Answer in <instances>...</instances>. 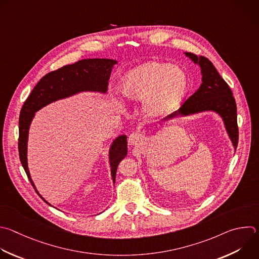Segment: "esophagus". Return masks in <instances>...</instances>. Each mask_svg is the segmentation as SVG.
<instances>
[{
  "mask_svg": "<svg viewBox=\"0 0 259 259\" xmlns=\"http://www.w3.org/2000/svg\"><path fill=\"white\" fill-rule=\"evenodd\" d=\"M142 140V135L138 132H133L129 136V143L132 145H137L141 142Z\"/></svg>",
  "mask_w": 259,
  "mask_h": 259,
  "instance_id": "1",
  "label": "esophagus"
}]
</instances>
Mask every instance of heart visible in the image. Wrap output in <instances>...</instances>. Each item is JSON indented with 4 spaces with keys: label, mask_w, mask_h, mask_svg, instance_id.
<instances>
[{
    "label": "heart",
    "mask_w": 259,
    "mask_h": 259,
    "mask_svg": "<svg viewBox=\"0 0 259 259\" xmlns=\"http://www.w3.org/2000/svg\"><path fill=\"white\" fill-rule=\"evenodd\" d=\"M188 85V77L181 68L152 61L128 72L120 91L130 101H143L145 113L157 116L176 107Z\"/></svg>",
    "instance_id": "1"
}]
</instances>
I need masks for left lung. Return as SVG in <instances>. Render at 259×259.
<instances>
[{
    "label": "left lung",
    "instance_id": "1",
    "mask_svg": "<svg viewBox=\"0 0 259 259\" xmlns=\"http://www.w3.org/2000/svg\"><path fill=\"white\" fill-rule=\"evenodd\" d=\"M185 55L200 66L202 83L200 88L185 101L179 111L168 115L165 119L204 111L217 112L223 118L227 132L236 149L239 139L237 106L230 86L207 58L197 57L192 53H185Z\"/></svg>",
    "mask_w": 259,
    "mask_h": 259
}]
</instances>
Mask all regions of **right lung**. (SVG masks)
<instances>
[{
  "label": "right lung",
  "instance_id": "obj_1",
  "mask_svg": "<svg viewBox=\"0 0 259 259\" xmlns=\"http://www.w3.org/2000/svg\"><path fill=\"white\" fill-rule=\"evenodd\" d=\"M115 64H117V61L111 59H88L52 71L38 81L24 102L19 117L18 150L22 166L36 192L37 190L31 180L27 166L28 130L34 113L55 101L68 98L83 91L106 93L112 68ZM126 155L127 136L122 135L113 142L110 149L111 173L114 183L116 181L118 164ZM37 194L40 196L38 192Z\"/></svg>",
  "mask_w": 259,
  "mask_h": 259
}]
</instances>
